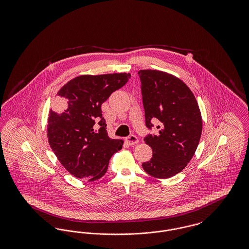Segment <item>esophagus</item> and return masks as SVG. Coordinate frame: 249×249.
Listing matches in <instances>:
<instances>
[{
  "label": "esophagus",
  "mask_w": 249,
  "mask_h": 249,
  "mask_svg": "<svg viewBox=\"0 0 249 249\" xmlns=\"http://www.w3.org/2000/svg\"><path fill=\"white\" fill-rule=\"evenodd\" d=\"M125 140H126V142H128L130 145H131V144H135V143L138 142V138H137L135 135H133V134H131L130 136L126 137Z\"/></svg>",
  "instance_id": "34e87169"
}]
</instances>
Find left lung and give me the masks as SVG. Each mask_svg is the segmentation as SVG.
Listing matches in <instances>:
<instances>
[{
	"label": "left lung",
	"instance_id": "1",
	"mask_svg": "<svg viewBox=\"0 0 249 249\" xmlns=\"http://www.w3.org/2000/svg\"><path fill=\"white\" fill-rule=\"evenodd\" d=\"M145 126L149 130L159 121L157 134L143 141L153 150L142 169L153 178L176 176L189 163L201 138V116L195 96L179 78L164 71L140 70Z\"/></svg>",
	"mask_w": 249,
	"mask_h": 249
}]
</instances>
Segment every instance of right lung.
I'll return each mask as SVG.
<instances>
[{
    "label": "right lung",
    "instance_id": "obj_1",
    "mask_svg": "<svg viewBox=\"0 0 249 249\" xmlns=\"http://www.w3.org/2000/svg\"><path fill=\"white\" fill-rule=\"evenodd\" d=\"M130 78V72L80 75L59 89L56 110L62 111L49 112L48 142L59 162L75 178H102L111 157L122 148L121 140L108 136L102 105Z\"/></svg>",
    "mask_w": 249,
    "mask_h": 249
}]
</instances>
